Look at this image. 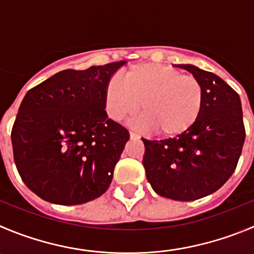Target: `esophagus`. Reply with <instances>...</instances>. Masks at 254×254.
<instances>
[{
    "instance_id": "obj_1",
    "label": "esophagus",
    "mask_w": 254,
    "mask_h": 254,
    "mask_svg": "<svg viewBox=\"0 0 254 254\" xmlns=\"http://www.w3.org/2000/svg\"><path fill=\"white\" fill-rule=\"evenodd\" d=\"M130 138H131V139H139V138H140V135L136 134V132H134V131H130Z\"/></svg>"
}]
</instances>
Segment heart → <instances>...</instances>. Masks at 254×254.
<instances>
[{
    "instance_id": "obj_1",
    "label": "heart",
    "mask_w": 254,
    "mask_h": 254,
    "mask_svg": "<svg viewBox=\"0 0 254 254\" xmlns=\"http://www.w3.org/2000/svg\"><path fill=\"white\" fill-rule=\"evenodd\" d=\"M202 86L193 75L158 64H139L105 87L106 113L115 122L140 113L141 127L156 135L175 136L193 125L202 108ZM142 108H140V103Z\"/></svg>"
}]
</instances>
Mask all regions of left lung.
Masks as SVG:
<instances>
[{
    "label": "left lung",
    "mask_w": 254,
    "mask_h": 254,
    "mask_svg": "<svg viewBox=\"0 0 254 254\" xmlns=\"http://www.w3.org/2000/svg\"><path fill=\"white\" fill-rule=\"evenodd\" d=\"M188 70L202 86V108L188 130L175 138H141L143 165L151 188L165 198L189 202L223 186L236 170L246 139L239 95L215 73L193 65Z\"/></svg>",
    "instance_id": "obj_1"
}]
</instances>
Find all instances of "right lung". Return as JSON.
<instances>
[{
	"mask_svg": "<svg viewBox=\"0 0 254 254\" xmlns=\"http://www.w3.org/2000/svg\"><path fill=\"white\" fill-rule=\"evenodd\" d=\"M124 64L60 71L25 95L11 131L13 159L44 200L82 204L110 186L129 131L108 119L105 87Z\"/></svg>",
	"mask_w": 254,
	"mask_h": 254,
	"instance_id": "obj_1",
	"label": "right lung"
}]
</instances>
